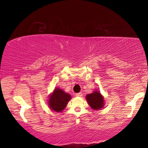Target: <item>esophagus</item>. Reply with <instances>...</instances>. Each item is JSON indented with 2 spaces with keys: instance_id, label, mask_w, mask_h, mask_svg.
Here are the masks:
<instances>
[{
  "instance_id": "esophagus-1",
  "label": "esophagus",
  "mask_w": 148,
  "mask_h": 148,
  "mask_svg": "<svg viewBox=\"0 0 148 148\" xmlns=\"http://www.w3.org/2000/svg\"><path fill=\"white\" fill-rule=\"evenodd\" d=\"M76 97H82V92H78V93H76Z\"/></svg>"
}]
</instances>
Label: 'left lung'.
<instances>
[{"mask_svg": "<svg viewBox=\"0 0 148 148\" xmlns=\"http://www.w3.org/2000/svg\"><path fill=\"white\" fill-rule=\"evenodd\" d=\"M86 100L90 107L95 110L102 108L104 105V97L101 95V92L97 90H95L92 93L87 94Z\"/></svg>", "mask_w": 148, "mask_h": 148, "instance_id": "8db88e82", "label": "left lung"}]
</instances>
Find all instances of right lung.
<instances>
[{
	"instance_id": "add662e5",
	"label": "right lung",
	"mask_w": 148,
	"mask_h": 148,
	"mask_svg": "<svg viewBox=\"0 0 148 148\" xmlns=\"http://www.w3.org/2000/svg\"><path fill=\"white\" fill-rule=\"evenodd\" d=\"M71 99V95L65 92L63 90L56 87L49 95L48 105L50 108L56 112H61Z\"/></svg>"
}]
</instances>
